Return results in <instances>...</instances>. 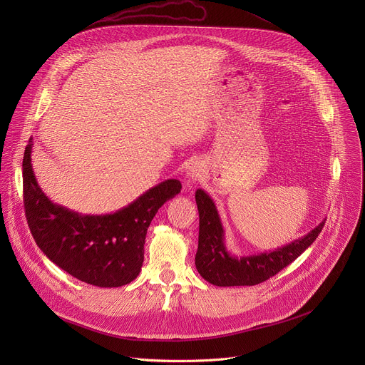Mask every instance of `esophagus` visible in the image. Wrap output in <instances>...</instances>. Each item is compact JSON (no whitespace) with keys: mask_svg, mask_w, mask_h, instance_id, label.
Masks as SVG:
<instances>
[{"mask_svg":"<svg viewBox=\"0 0 365 365\" xmlns=\"http://www.w3.org/2000/svg\"><path fill=\"white\" fill-rule=\"evenodd\" d=\"M186 176H187V182L189 183L199 182L205 176V166L200 162H193L192 166L189 168Z\"/></svg>","mask_w":365,"mask_h":365,"instance_id":"obj_1","label":"esophagus"}]
</instances>
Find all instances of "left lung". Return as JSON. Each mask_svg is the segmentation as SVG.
Here are the masks:
<instances>
[{"instance_id":"1","label":"left lung","mask_w":365,"mask_h":365,"mask_svg":"<svg viewBox=\"0 0 365 365\" xmlns=\"http://www.w3.org/2000/svg\"><path fill=\"white\" fill-rule=\"evenodd\" d=\"M195 199L199 211V241L195 255L197 273L214 286H254L277 274L314 242L325 220L306 235L279 248L258 254L234 255L225 244V230L212 197L197 189Z\"/></svg>"}]
</instances>
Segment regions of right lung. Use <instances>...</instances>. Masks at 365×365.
<instances>
[{"instance_id": "1", "label": "right lung", "mask_w": 365, "mask_h": 365, "mask_svg": "<svg viewBox=\"0 0 365 365\" xmlns=\"http://www.w3.org/2000/svg\"><path fill=\"white\" fill-rule=\"evenodd\" d=\"M33 138L23 158L26 218L44 255L75 279L98 287H120L141 272L147 228L182 185L168 179L121 210L83 215L55 203L41 190L31 166Z\"/></svg>"}]
</instances>
